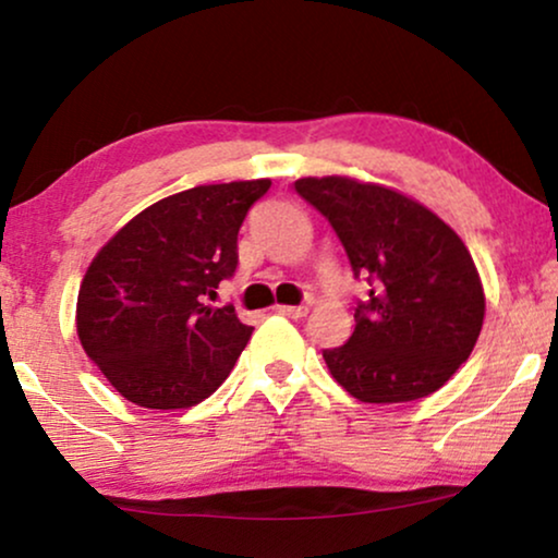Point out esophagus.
I'll list each match as a JSON object with an SVG mask.
<instances>
[{"label":"esophagus","mask_w":558,"mask_h":558,"mask_svg":"<svg viewBox=\"0 0 558 558\" xmlns=\"http://www.w3.org/2000/svg\"><path fill=\"white\" fill-rule=\"evenodd\" d=\"M275 311H278V314L288 316V318H303V316L308 314L306 306H275Z\"/></svg>","instance_id":"esophagus-1"}]
</instances>
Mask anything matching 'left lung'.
Returning <instances> with one entry per match:
<instances>
[{
    "label": "left lung",
    "mask_w": 558,
    "mask_h": 558,
    "mask_svg": "<svg viewBox=\"0 0 558 558\" xmlns=\"http://www.w3.org/2000/svg\"><path fill=\"white\" fill-rule=\"evenodd\" d=\"M295 191L329 219L369 299L326 367L362 403H408L436 392L470 360L485 291L466 244L434 211L380 183L299 178Z\"/></svg>",
    "instance_id": "left-lung-1"
}]
</instances>
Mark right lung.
Here are the masks:
<instances>
[{"mask_svg":"<svg viewBox=\"0 0 558 558\" xmlns=\"http://www.w3.org/2000/svg\"><path fill=\"white\" fill-rule=\"evenodd\" d=\"M270 178L196 185L147 206L88 265L76 303L84 352L130 403L173 411L209 398L252 326L206 306L236 270V234Z\"/></svg>","mask_w":558,"mask_h":558,"instance_id":"right-lung-1","label":"right lung"}]
</instances>
